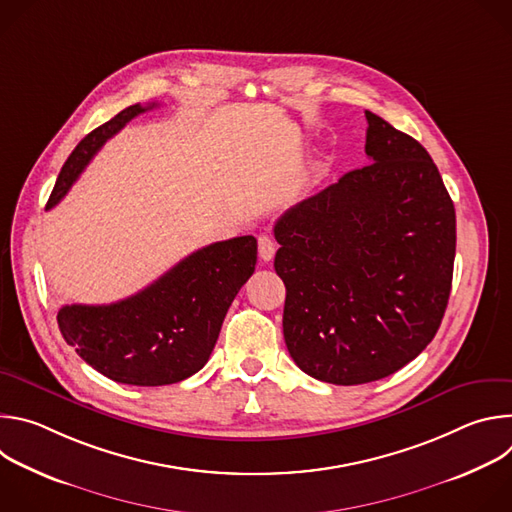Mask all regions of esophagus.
<instances>
[{"mask_svg":"<svg viewBox=\"0 0 512 512\" xmlns=\"http://www.w3.org/2000/svg\"><path fill=\"white\" fill-rule=\"evenodd\" d=\"M257 243H259V257H261L263 261H271L273 255H275V243H273V239L267 237V235H261V237L257 239Z\"/></svg>","mask_w":512,"mask_h":512,"instance_id":"1","label":"esophagus"}]
</instances>
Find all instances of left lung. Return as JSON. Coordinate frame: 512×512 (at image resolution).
Masks as SVG:
<instances>
[{
	"instance_id": "8db88e82",
	"label": "left lung",
	"mask_w": 512,
	"mask_h": 512,
	"mask_svg": "<svg viewBox=\"0 0 512 512\" xmlns=\"http://www.w3.org/2000/svg\"><path fill=\"white\" fill-rule=\"evenodd\" d=\"M364 115L373 164L273 229L287 350L310 377L346 387L393 375L433 340L456 257V210L437 166L411 135Z\"/></svg>"
}]
</instances>
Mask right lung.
<instances>
[{
  "label": "right lung",
  "mask_w": 512,
  "mask_h": 512,
  "mask_svg": "<svg viewBox=\"0 0 512 512\" xmlns=\"http://www.w3.org/2000/svg\"><path fill=\"white\" fill-rule=\"evenodd\" d=\"M152 107L131 105L91 131L64 162L46 210L60 202L109 137ZM255 263L257 241L251 235L212 243L127 300L62 306L58 328L107 379L135 387L172 385L208 362L227 310L253 275Z\"/></svg>",
  "instance_id": "1"
}]
</instances>
